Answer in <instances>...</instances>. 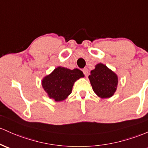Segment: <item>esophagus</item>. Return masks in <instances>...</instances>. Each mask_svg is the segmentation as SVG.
Segmentation results:
<instances>
[{
	"instance_id": "obj_1",
	"label": "esophagus",
	"mask_w": 148,
	"mask_h": 148,
	"mask_svg": "<svg viewBox=\"0 0 148 148\" xmlns=\"http://www.w3.org/2000/svg\"><path fill=\"white\" fill-rule=\"evenodd\" d=\"M83 72H84V74H85L86 77H88V76L89 71H88V69L87 68H84V69H83Z\"/></svg>"
}]
</instances>
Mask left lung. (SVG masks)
I'll return each instance as SVG.
<instances>
[{
    "label": "left lung",
    "instance_id": "8db88e82",
    "mask_svg": "<svg viewBox=\"0 0 148 148\" xmlns=\"http://www.w3.org/2000/svg\"><path fill=\"white\" fill-rule=\"evenodd\" d=\"M92 90L100 98L113 96L118 85V77L103 63H98L88 76Z\"/></svg>",
    "mask_w": 148,
    "mask_h": 148
}]
</instances>
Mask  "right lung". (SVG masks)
Wrapping results in <instances>:
<instances>
[{
  "mask_svg": "<svg viewBox=\"0 0 148 148\" xmlns=\"http://www.w3.org/2000/svg\"><path fill=\"white\" fill-rule=\"evenodd\" d=\"M82 77L84 74L80 69L58 66L42 79V87L49 98L60 102L67 98L74 83Z\"/></svg>",
  "mask_w": 148,
  "mask_h": 148,
  "instance_id": "add662e5",
  "label": "right lung"
}]
</instances>
